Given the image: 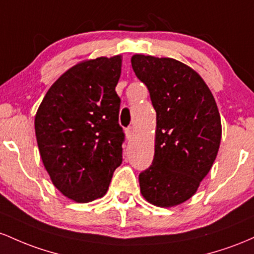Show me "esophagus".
<instances>
[{"instance_id":"1","label":"esophagus","mask_w":254,"mask_h":254,"mask_svg":"<svg viewBox=\"0 0 254 254\" xmlns=\"http://www.w3.org/2000/svg\"><path fill=\"white\" fill-rule=\"evenodd\" d=\"M125 133H126L127 139H132L134 136V128L133 127H128L125 129Z\"/></svg>"}]
</instances>
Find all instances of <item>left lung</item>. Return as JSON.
Listing matches in <instances>:
<instances>
[{
    "label": "left lung",
    "mask_w": 254,
    "mask_h": 254,
    "mask_svg": "<svg viewBox=\"0 0 254 254\" xmlns=\"http://www.w3.org/2000/svg\"><path fill=\"white\" fill-rule=\"evenodd\" d=\"M130 62L156 110L155 157L139 175L141 195L158 207L176 206L195 194L217 157V104L203 78L178 60L135 54Z\"/></svg>",
    "instance_id": "obj_1"
}]
</instances>
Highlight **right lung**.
<instances>
[{"mask_svg": "<svg viewBox=\"0 0 254 254\" xmlns=\"http://www.w3.org/2000/svg\"><path fill=\"white\" fill-rule=\"evenodd\" d=\"M122 55L84 60L51 85L35 116L43 165L75 203L102 198L122 163L124 132L115 87Z\"/></svg>", "mask_w": 254, "mask_h": 254, "instance_id": "add662e5", "label": "right lung"}]
</instances>
